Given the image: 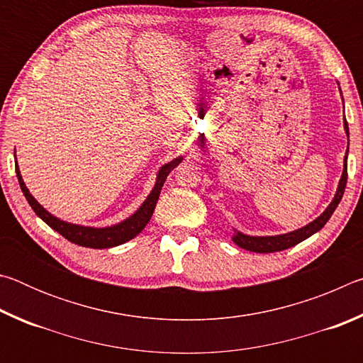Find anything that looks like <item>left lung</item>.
I'll return each instance as SVG.
<instances>
[{"instance_id":"left-lung-1","label":"left lung","mask_w":363,"mask_h":363,"mask_svg":"<svg viewBox=\"0 0 363 363\" xmlns=\"http://www.w3.org/2000/svg\"><path fill=\"white\" fill-rule=\"evenodd\" d=\"M341 91V89H340ZM344 131H346L347 136V150L346 155H344V164H342V174L340 184H337L336 194L331 200V203L325 208V211L320 214V216L315 218L312 223L306 224L301 227V229H296L293 232H286V233H280V235H248V233H243L240 230L233 229V235L232 240L238 247L248 251H253V253H275V251H281V250H288L294 247V245L301 243L306 238H309L311 235H314L315 232H318L322 227L327 224V220L331 218V214L335 213L336 206L340 205V201L342 199L344 189H346V182H347V152H349V126L347 121L344 118Z\"/></svg>"}]
</instances>
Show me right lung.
<instances>
[{"label": "right lung", "mask_w": 363, "mask_h": 363, "mask_svg": "<svg viewBox=\"0 0 363 363\" xmlns=\"http://www.w3.org/2000/svg\"><path fill=\"white\" fill-rule=\"evenodd\" d=\"M14 160H16V174H17V179H19L21 189H22L23 195H26L28 205L32 206V210L36 213V216L45 220V223L51 227V229L59 232L60 235L65 237L69 242L79 245V247L102 250V248H113V247H118V245L130 242L131 238H134L136 235H139L140 232H143L144 227L149 224L153 210H155L160 192H162V187H163L164 181H167L168 174L182 162L184 158H182V155H179L177 158L171 160V162L164 163L163 167L158 169L155 186H153V189L150 190V194L147 195L144 203L140 205L130 218L123 219L118 224L107 225V227H91V225H82V224H72V223H67V220L56 218L54 214L45 210V208H43L38 201H36L35 196L30 194V190L27 189L26 182H23L16 155H14Z\"/></svg>", "instance_id": "1"}]
</instances>
